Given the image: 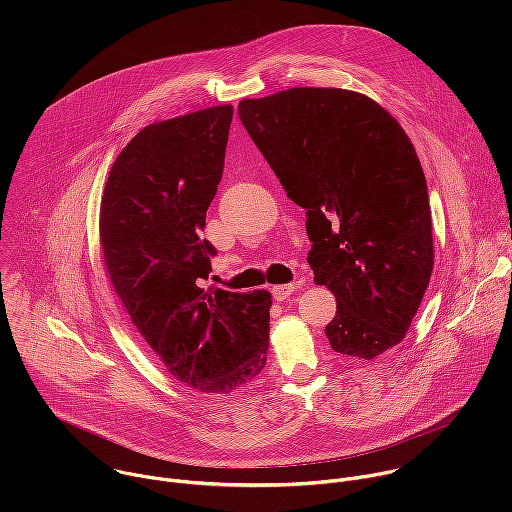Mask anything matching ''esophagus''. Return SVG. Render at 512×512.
Masks as SVG:
<instances>
[{
	"label": "esophagus",
	"mask_w": 512,
	"mask_h": 512,
	"mask_svg": "<svg viewBox=\"0 0 512 512\" xmlns=\"http://www.w3.org/2000/svg\"><path fill=\"white\" fill-rule=\"evenodd\" d=\"M302 283H304V279H302V281H296V283L273 285V287H271V294H273V298H275L277 302H283V300H287L291 294H294V291H296L298 287H302Z\"/></svg>",
	"instance_id": "esophagus-1"
}]
</instances>
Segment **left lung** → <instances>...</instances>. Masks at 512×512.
I'll use <instances>...</instances> for the list:
<instances>
[{
  "mask_svg": "<svg viewBox=\"0 0 512 512\" xmlns=\"http://www.w3.org/2000/svg\"><path fill=\"white\" fill-rule=\"evenodd\" d=\"M239 117L306 208L308 263L336 298L330 346L371 360L399 344L433 269L427 184L403 127L369 97L314 87L245 99Z\"/></svg>",
  "mask_w": 512,
  "mask_h": 512,
  "instance_id": "1",
  "label": "left lung"
}]
</instances>
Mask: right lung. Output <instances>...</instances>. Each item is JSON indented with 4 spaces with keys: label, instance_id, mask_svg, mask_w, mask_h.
Returning <instances> with one entry per match:
<instances>
[{
    "label": "right lung",
    "instance_id": "right-lung-1",
    "mask_svg": "<svg viewBox=\"0 0 512 512\" xmlns=\"http://www.w3.org/2000/svg\"><path fill=\"white\" fill-rule=\"evenodd\" d=\"M233 107L141 129L117 156L101 200V247L117 296L166 371L202 393L255 381L269 346L265 289L204 291L216 249L200 239L223 178Z\"/></svg>",
    "mask_w": 512,
    "mask_h": 512
}]
</instances>
